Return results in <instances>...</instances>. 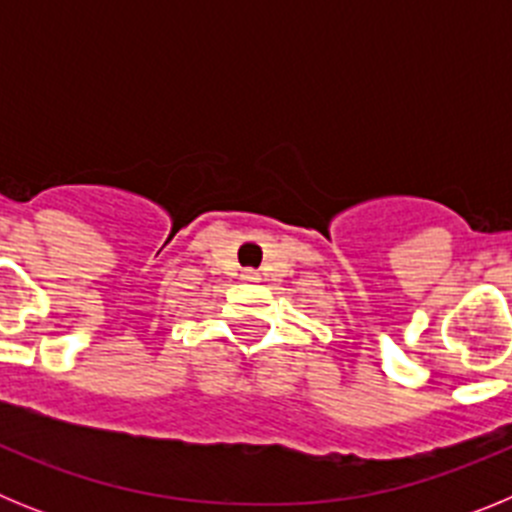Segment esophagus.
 <instances>
[{"label":"esophagus","mask_w":512,"mask_h":512,"mask_svg":"<svg viewBox=\"0 0 512 512\" xmlns=\"http://www.w3.org/2000/svg\"><path fill=\"white\" fill-rule=\"evenodd\" d=\"M243 282H259V271L256 269H243L241 271Z\"/></svg>","instance_id":"esophagus-1"}]
</instances>
